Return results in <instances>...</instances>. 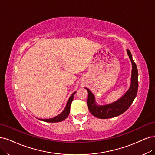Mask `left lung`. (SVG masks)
<instances>
[{"label": "left lung", "instance_id": "obj_1", "mask_svg": "<svg viewBox=\"0 0 155 155\" xmlns=\"http://www.w3.org/2000/svg\"><path fill=\"white\" fill-rule=\"evenodd\" d=\"M127 53L132 64L131 85L127 92L117 101L106 105L97 104L95 97L89 89L86 88L88 92L87 106L90 113L94 117L98 118L106 119L117 117L122 114L130 107L135 98L138 91V69L136 64L134 62L131 53L129 49Z\"/></svg>", "mask_w": 155, "mask_h": 155}]
</instances>
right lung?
<instances>
[{
    "instance_id": "right-lung-1",
    "label": "right lung",
    "mask_w": 155,
    "mask_h": 155,
    "mask_svg": "<svg viewBox=\"0 0 155 155\" xmlns=\"http://www.w3.org/2000/svg\"><path fill=\"white\" fill-rule=\"evenodd\" d=\"M76 93V91L74 92L70 96V97L69 98L68 101V102L66 104V107L64 108V109L63 110V111L61 113L58 114L57 116H56L54 118H49V119H39L41 120L42 121H44V122H62V120H64L66 119L69 114V112H70V107H71V102L73 101V98H74V94Z\"/></svg>"
}]
</instances>
